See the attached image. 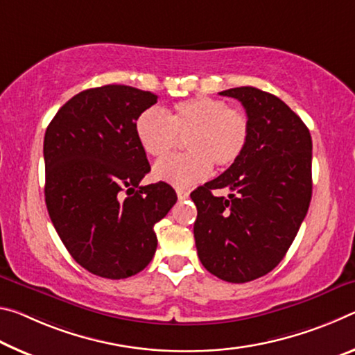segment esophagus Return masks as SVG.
Wrapping results in <instances>:
<instances>
[{
    "mask_svg": "<svg viewBox=\"0 0 355 355\" xmlns=\"http://www.w3.org/2000/svg\"><path fill=\"white\" fill-rule=\"evenodd\" d=\"M176 193H178V198L181 200V201H184V200H187V198H189L190 191L184 190V189H178V190H176Z\"/></svg>",
    "mask_w": 355,
    "mask_h": 355,
    "instance_id": "1",
    "label": "esophagus"
}]
</instances>
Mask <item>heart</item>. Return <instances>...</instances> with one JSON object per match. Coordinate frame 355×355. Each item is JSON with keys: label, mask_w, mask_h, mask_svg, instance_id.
Returning <instances> with one entry per match:
<instances>
[{"label": "heart", "mask_w": 355, "mask_h": 355, "mask_svg": "<svg viewBox=\"0 0 355 355\" xmlns=\"http://www.w3.org/2000/svg\"><path fill=\"white\" fill-rule=\"evenodd\" d=\"M250 118L245 112L230 108L222 98L200 96L178 102L170 114L149 108L138 116L135 132L144 153L165 157L185 139L187 154L157 162L154 178L174 185L190 187L205 181L212 165L230 168L241 159L250 138Z\"/></svg>", "instance_id": "heart-1"}]
</instances>
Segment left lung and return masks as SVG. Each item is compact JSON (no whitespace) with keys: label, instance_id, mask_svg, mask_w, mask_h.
<instances>
[{"label":"left lung","instance_id":"1","mask_svg":"<svg viewBox=\"0 0 355 355\" xmlns=\"http://www.w3.org/2000/svg\"><path fill=\"white\" fill-rule=\"evenodd\" d=\"M239 101L250 138L234 165L191 191L193 234L201 264L230 283L269 274L297 236L311 201V137L277 96L253 86L220 92ZM230 190L216 197L214 189Z\"/></svg>","mask_w":355,"mask_h":355}]
</instances>
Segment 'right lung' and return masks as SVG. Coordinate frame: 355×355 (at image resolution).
Segmentation results:
<instances>
[{
  "label": "right lung",
  "instance_id": "1",
  "mask_svg": "<svg viewBox=\"0 0 355 355\" xmlns=\"http://www.w3.org/2000/svg\"><path fill=\"white\" fill-rule=\"evenodd\" d=\"M157 96L125 85L81 91L58 110L44 138L45 202L77 263L121 280L154 258V225L178 201L166 182L139 185L150 171L135 132Z\"/></svg>",
  "mask_w": 355,
  "mask_h": 355
}]
</instances>
